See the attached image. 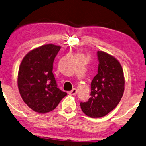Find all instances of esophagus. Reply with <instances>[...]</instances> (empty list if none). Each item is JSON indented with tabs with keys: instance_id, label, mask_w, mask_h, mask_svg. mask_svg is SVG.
Here are the masks:
<instances>
[{
	"instance_id": "34e87169",
	"label": "esophagus",
	"mask_w": 146,
	"mask_h": 146,
	"mask_svg": "<svg viewBox=\"0 0 146 146\" xmlns=\"http://www.w3.org/2000/svg\"><path fill=\"white\" fill-rule=\"evenodd\" d=\"M77 92V90L76 88H73L72 90V91H70V92H69V94H70V95H75V94H76Z\"/></svg>"
}]
</instances>
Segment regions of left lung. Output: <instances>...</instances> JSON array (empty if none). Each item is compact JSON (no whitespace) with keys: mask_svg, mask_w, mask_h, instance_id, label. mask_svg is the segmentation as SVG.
Instances as JSON below:
<instances>
[{"mask_svg":"<svg viewBox=\"0 0 146 146\" xmlns=\"http://www.w3.org/2000/svg\"><path fill=\"white\" fill-rule=\"evenodd\" d=\"M98 74L91 83L88 101L80 103L82 111L93 118L102 117L117 106L124 92L122 68L114 56L103 51H98Z\"/></svg>","mask_w":146,"mask_h":146,"instance_id":"left-lung-1","label":"left lung"}]
</instances>
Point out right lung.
<instances>
[{
  "instance_id": "1",
  "label": "right lung",
  "mask_w": 146,
  "mask_h": 146,
  "mask_svg": "<svg viewBox=\"0 0 146 146\" xmlns=\"http://www.w3.org/2000/svg\"><path fill=\"white\" fill-rule=\"evenodd\" d=\"M61 49L46 44L32 50L22 59L19 68L18 86L22 100L39 113L54 110L67 95L57 87L52 73L53 62Z\"/></svg>"
}]
</instances>
